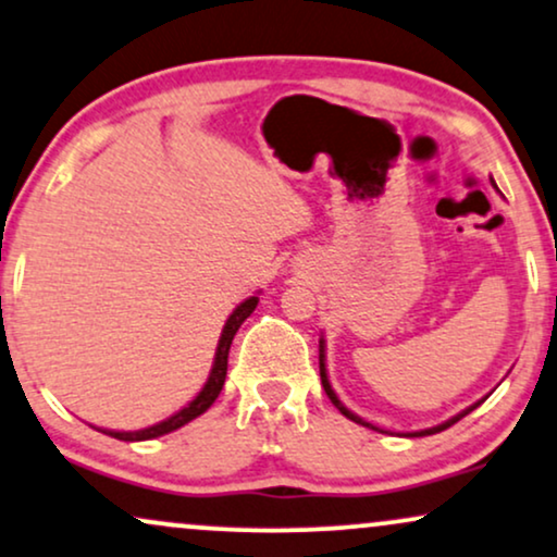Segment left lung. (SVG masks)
Returning a JSON list of instances; mask_svg holds the SVG:
<instances>
[{
  "label": "left lung",
  "instance_id": "8db88e82",
  "mask_svg": "<svg viewBox=\"0 0 557 557\" xmlns=\"http://www.w3.org/2000/svg\"><path fill=\"white\" fill-rule=\"evenodd\" d=\"M320 380H322V387H325V393H327V397H331V403L335 405V408H338V410H341V413H343V416H346V418H351V421H354V423H361V425H367V429H374V431H380V429H376V425H372V423H367V421H363V418H359V416H354V413H351V410H348V408H346V405H343V403L338 400V395H335V393H333L331 382H327V374H325V346H322V341H320ZM480 403H483V400H480ZM480 403H475V405H470V408H468V410H462V413H459V416H455V418H449V421H446V423H442V425H434V429H423V431H416V434H410V436H431V434H438V431H444V429H449V425H455V423L459 421V418H465V416H468V413H470V410H475Z\"/></svg>",
  "mask_w": 557,
  "mask_h": 557
}]
</instances>
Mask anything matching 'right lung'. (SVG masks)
Wrapping results in <instances>:
<instances>
[{
	"instance_id": "right-lung-1",
	"label": "right lung",
	"mask_w": 557,
	"mask_h": 557,
	"mask_svg": "<svg viewBox=\"0 0 557 557\" xmlns=\"http://www.w3.org/2000/svg\"><path fill=\"white\" fill-rule=\"evenodd\" d=\"M258 307V297H250L245 299L243 305L237 307L235 312L230 314V320H226L224 331H222V338H219V346H216V356H214V367H211V374H209V382L203 384V389L198 393L194 400L185 405L183 410H177L175 416H170L168 421L157 423V425H149V429H141V431H102V434L113 436V438H121V442H147V438H154V436H162V434H170V431L181 429L188 421H194L201 413L214 405V400L222 393L224 387V380H226V356H230V346H232V338H235V333L239 331V325L250 318L252 310Z\"/></svg>"
}]
</instances>
